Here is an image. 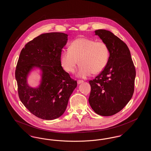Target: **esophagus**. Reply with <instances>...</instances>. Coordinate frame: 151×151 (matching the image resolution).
Segmentation results:
<instances>
[{
    "mask_svg": "<svg viewBox=\"0 0 151 151\" xmlns=\"http://www.w3.org/2000/svg\"><path fill=\"white\" fill-rule=\"evenodd\" d=\"M84 82V81H83V80H78V81H77V83H78V84H81V83H83Z\"/></svg>",
    "mask_w": 151,
    "mask_h": 151,
    "instance_id": "34e87169",
    "label": "esophagus"
}]
</instances>
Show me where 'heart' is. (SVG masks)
<instances>
[{
    "mask_svg": "<svg viewBox=\"0 0 151 151\" xmlns=\"http://www.w3.org/2000/svg\"><path fill=\"white\" fill-rule=\"evenodd\" d=\"M109 55V47L105 42L80 37L73 41L69 49L62 53L60 65L65 71L73 73L79 64L77 76L85 79L92 72H102L107 65Z\"/></svg>",
    "mask_w": 151,
    "mask_h": 151,
    "instance_id": "obj_1",
    "label": "heart"
}]
</instances>
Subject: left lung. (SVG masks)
<instances>
[{"label":"left lung","instance_id":"1","mask_svg":"<svg viewBox=\"0 0 151 151\" xmlns=\"http://www.w3.org/2000/svg\"><path fill=\"white\" fill-rule=\"evenodd\" d=\"M95 35L108 45L110 56L104 70L89 81V104L97 114L111 116L118 113L132 97L135 67L127 45L111 32L99 29Z\"/></svg>","mask_w":151,"mask_h":151}]
</instances>
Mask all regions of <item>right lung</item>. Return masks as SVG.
Masks as SVG:
<instances>
[{"label":"right lung","mask_w":151,"mask_h":151,"mask_svg":"<svg viewBox=\"0 0 151 151\" xmlns=\"http://www.w3.org/2000/svg\"><path fill=\"white\" fill-rule=\"evenodd\" d=\"M67 37L59 32L37 37L25 45L17 63L15 78L20 100L31 113L42 119L52 120L62 115L77 86V81L60 65ZM35 67L42 71L41 84L36 88L27 83L29 72Z\"/></svg>","instance_id":"add662e5"}]
</instances>
